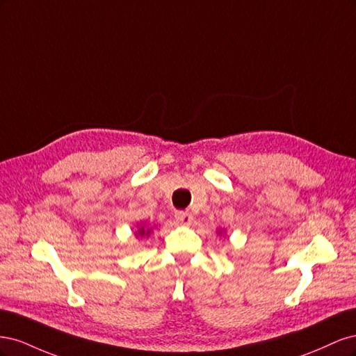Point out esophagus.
Listing matches in <instances>:
<instances>
[{
  "label": "esophagus",
  "mask_w": 356,
  "mask_h": 356,
  "mask_svg": "<svg viewBox=\"0 0 356 356\" xmlns=\"http://www.w3.org/2000/svg\"><path fill=\"white\" fill-rule=\"evenodd\" d=\"M175 220L179 224L188 225L193 221V215L190 212H187V211H178V212H175Z\"/></svg>",
  "instance_id": "obj_1"
}]
</instances>
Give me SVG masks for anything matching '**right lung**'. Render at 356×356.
Segmentation results:
<instances>
[{
	"instance_id": "right-lung-1",
	"label": "right lung",
	"mask_w": 356,
	"mask_h": 356,
	"mask_svg": "<svg viewBox=\"0 0 356 356\" xmlns=\"http://www.w3.org/2000/svg\"><path fill=\"white\" fill-rule=\"evenodd\" d=\"M149 233H152V229H147L145 225H144V227L141 225V227H139V230H138V233H136V236H141V238H143V236H148Z\"/></svg>"
}]
</instances>
